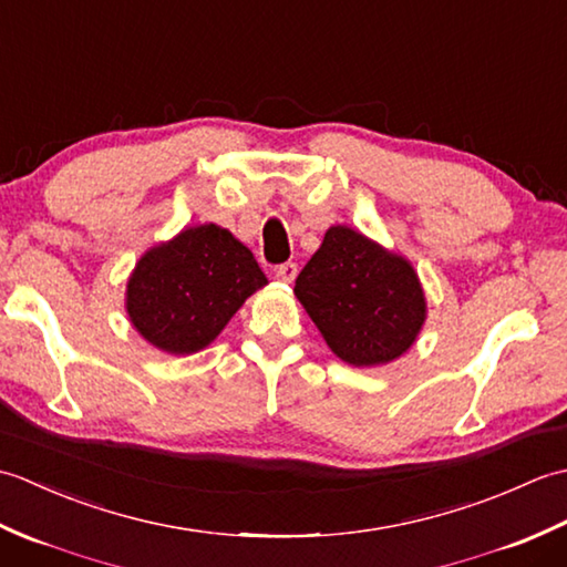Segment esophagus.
<instances>
[{"mask_svg":"<svg viewBox=\"0 0 567 567\" xmlns=\"http://www.w3.org/2000/svg\"><path fill=\"white\" fill-rule=\"evenodd\" d=\"M275 277L280 282H292L295 277H297V262H292V260H287V262H280L275 268Z\"/></svg>","mask_w":567,"mask_h":567,"instance_id":"34e87169","label":"esophagus"}]
</instances>
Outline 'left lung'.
Returning a JSON list of instances; mask_svg holds the SVG:
<instances>
[{"mask_svg":"<svg viewBox=\"0 0 567 567\" xmlns=\"http://www.w3.org/2000/svg\"><path fill=\"white\" fill-rule=\"evenodd\" d=\"M295 295L331 351L355 368L400 358L426 317L412 265L346 226L329 228Z\"/></svg>","mask_w":567,"mask_h":567,"instance_id":"8db88e82","label":"left lung"}]
</instances>
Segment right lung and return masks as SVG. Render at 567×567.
I'll use <instances>...</instances> for the list:
<instances>
[{"mask_svg": "<svg viewBox=\"0 0 567 567\" xmlns=\"http://www.w3.org/2000/svg\"><path fill=\"white\" fill-rule=\"evenodd\" d=\"M262 285L268 277L252 252L226 228L204 224L138 260L126 309L143 339L185 355L209 346Z\"/></svg>", "mask_w": 567, "mask_h": 567, "instance_id": "1", "label": "right lung"}]
</instances>
